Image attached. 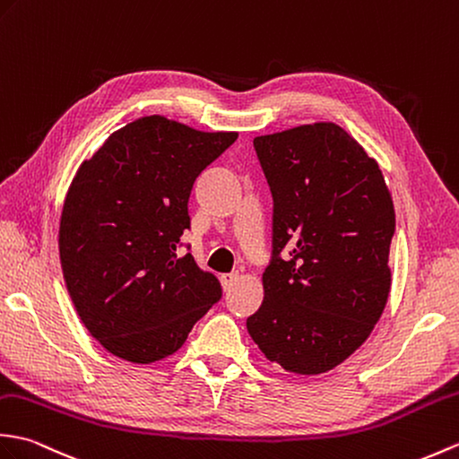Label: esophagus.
Segmentation results:
<instances>
[{"mask_svg": "<svg viewBox=\"0 0 459 459\" xmlns=\"http://www.w3.org/2000/svg\"><path fill=\"white\" fill-rule=\"evenodd\" d=\"M237 280H238V272H229V273H221V283H222V287H225V290L229 291L230 287L237 283Z\"/></svg>", "mask_w": 459, "mask_h": 459, "instance_id": "obj_1", "label": "esophagus"}]
</instances>
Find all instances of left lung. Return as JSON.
I'll return each mask as SVG.
<instances>
[{"mask_svg":"<svg viewBox=\"0 0 459 459\" xmlns=\"http://www.w3.org/2000/svg\"><path fill=\"white\" fill-rule=\"evenodd\" d=\"M254 148L273 197V255L248 334L285 371L325 374L366 342L387 305L389 187L334 123L255 136Z\"/></svg>","mask_w":459,"mask_h":459,"instance_id":"left-lung-1","label":"left lung"}]
</instances>
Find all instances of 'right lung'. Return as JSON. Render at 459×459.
<instances>
[{
	"label": "right lung",
	"instance_id": "1",
	"mask_svg": "<svg viewBox=\"0 0 459 459\" xmlns=\"http://www.w3.org/2000/svg\"><path fill=\"white\" fill-rule=\"evenodd\" d=\"M237 136L141 117L78 168L60 217L62 273L82 323L113 356H172L221 299L215 275L178 248L194 181Z\"/></svg>",
	"mask_w": 459,
	"mask_h": 459
}]
</instances>
